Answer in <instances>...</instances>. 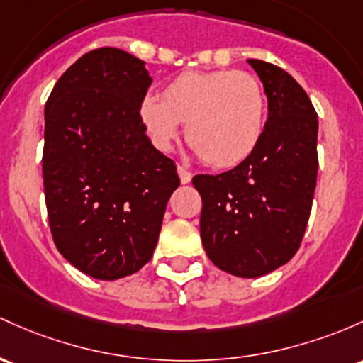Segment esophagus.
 <instances>
[{"label":"esophagus","instance_id":"esophagus-1","mask_svg":"<svg viewBox=\"0 0 363 363\" xmlns=\"http://www.w3.org/2000/svg\"><path fill=\"white\" fill-rule=\"evenodd\" d=\"M177 172H179V177H181L182 184H188V182H191V177H193V172H191L189 169H186V167L179 165V167H177Z\"/></svg>","mask_w":363,"mask_h":363}]
</instances>
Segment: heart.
I'll return each instance as SVG.
<instances>
[{
    "label": "heart",
    "instance_id": "b5f03b06",
    "mask_svg": "<svg viewBox=\"0 0 363 363\" xmlns=\"http://www.w3.org/2000/svg\"><path fill=\"white\" fill-rule=\"evenodd\" d=\"M139 117L157 148H170L186 123V141L215 169L240 165L260 145L267 96L248 72H184L163 89V99L146 96Z\"/></svg>",
    "mask_w": 363,
    "mask_h": 363
}]
</instances>
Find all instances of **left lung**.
Instances as JSON below:
<instances>
[{"label":"left lung","instance_id":"left-lung-1","mask_svg":"<svg viewBox=\"0 0 363 363\" xmlns=\"http://www.w3.org/2000/svg\"><path fill=\"white\" fill-rule=\"evenodd\" d=\"M267 94L260 145L227 172L198 174L201 242L218 269L260 277L300 248L317 184V111L303 87L281 67L248 60Z\"/></svg>","mask_w":363,"mask_h":363}]
</instances>
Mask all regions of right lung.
I'll list each match as a JSON object with an SVG mask.
<instances>
[{
    "instance_id": "add662e5",
    "label": "right lung",
    "mask_w": 363,
    "mask_h": 363,
    "mask_svg": "<svg viewBox=\"0 0 363 363\" xmlns=\"http://www.w3.org/2000/svg\"><path fill=\"white\" fill-rule=\"evenodd\" d=\"M151 77L145 62L98 48L63 72L45 108L43 181L51 236L75 269L101 281L151 260L170 194L172 158L139 117Z\"/></svg>"
}]
</instances>
